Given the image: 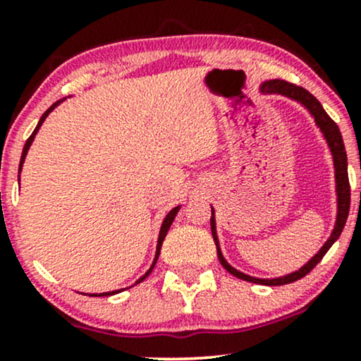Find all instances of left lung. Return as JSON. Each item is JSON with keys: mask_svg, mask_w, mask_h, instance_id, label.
I'll return each instance as SVG.
<instances>
[{"mask_svg": "<svg viewBox=\"0 0 361 361\" xmlns=\"http://www.w3.org/2000/svg\"><path fill=\"white\" fill-rule=\"evenodd\" d=\"M261 93H268V94H283V97L290 98V100L299 102L302 106L309 110V114L314 117V122L319 127V130L322 132L324 135L327 146H329L331 154H333V163H334V180H336V197H338V212H336V222H334V229L331 233L329 239L324 243V246L319 250L316 255L310 258L300 270L288 273L285 276H279V279H256V276L246 275V273L235 270V268L231 267L227 263L226 258L222 256L221 246H219V238H217V231H215V215H214V209H212V217H210V229H212V235L215 246H217V256L219 261L231 275H234L235 279H241L244 281H251V283H258V285H270V287H276V285H287L292 283V281L300 280L302 276H305L307 273L312 270L314 267L324 258V255L329 251V247L336 243V239L341 235L343 227H345L346 219H348V212H350V180H348V157H346V151H345V144H343V137L341 132H339V127L334 123V120L326 114V110L322 109L321 103L317 102V98L314 94H310L307 90L300 88V86L292 85V82H287L283 80H271V81H264L259 88Z\"/></svg>", "mask_w": 361, "mask_h": 361, "instance_id": "left-lung-1", "label": "left lung"}]
</instances>
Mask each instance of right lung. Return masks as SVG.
<instances>
[{"mask_svg": "<svg viewBox=\"0 0 361 361\" xmlns=\"http://www.w3.org/2000/svg\"><path fill=\"white\" fill-rule=\"evenodd\" d=\"M66 100V98H64ZM64 100H59V102H56L54 103V105L51 106V109L49 110H45V114L42 115V117H40V120H39V123H37V127H35V130L32 132V135L30 137L27 139V142H25V146H23V152H22V159H20V168H18V171H22V166H23V163H25V157H27V152H28V149H30V146H32V142H34V139H35V135H37V132H39V128H40V126H42L44 123V120L47 118V115L51 114V111L56 109L57 105H59L61 102H64ZM20 180V178H18ZM180 207L181 205H178V207H175V209L173 210H169L168 212V215L166 217H164V221H163V226H161V231H159V238H157V246H156V256H154V261H152V264H151V268H149V270L144 273L142 276H140V279L135 281V283H140V281H144L149 276V273L152 271V268H154V264H156V261H157V258H159V252H161V246H163V241H164V238H166V234H168V231H169V227H171V224H173V221H175V217H176V214H178V210H180ZM123 288H120V290H114V292H103V293H90L91 297H106V295H115V293H118V292H122Z\"/></svg>", "mask_w": 361, "mask_h": 361, "instance_id": "right-lung-1", "label": "right lung"}]
</instances>
